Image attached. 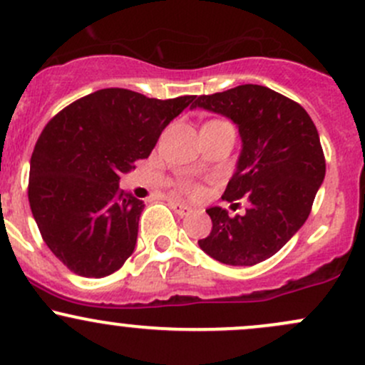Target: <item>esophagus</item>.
<instances>
[{"label": "esophagus", "instance_id": "esophagus-1", "mask_svg": "<svg viewBox=\"0 0 365 365\" xmlns=\"http://www.w3.org/2000/svg\"><path fill=\"white\" fill-rule=\"evenodd\" d=\"M170 207H172V210H174L178 215H181V217L191 214V207L184 205V203H181V202H170Z\"/></svg>", "mask_w": 365, "mask_h": 365}]
</instances>
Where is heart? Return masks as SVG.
Masks as SVG:
<instances>
[{"label": "heart", "instance_id": "b5f03b06", "mask_svg": "<svg viewBox=\"0 0 365 365\" xmlns=\"http://www.w3.org/2000/svg\"><path fill=\"white\" fill-rule=\"evenodd\" d=\"M184 190H186L187 193H193V195L198 193V187L195 186V184H186V186H184Z\"/></svg>", "mask_w": 365, "mask_h": 365}]
</instances>
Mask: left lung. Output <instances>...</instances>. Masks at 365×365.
Returning <instances> with one entry per match:
<instances>
[{"label":"left lung","mask_w":365,"mask_h":365,"mask_svg":"<svg viewBox=\"0 0 365 365\" xmlns=\"http://www.w3.org/2000/svg\"><path fill=\"white\" fill-rule=\"evenodd\" d=\"M191 108L238 127L242 153L222 200L245 198L244 215L210 207L212 231L200 249L231 266H254L277 254L304 225L325 178L320 137L303 106L261 85L200 96Z\"/></svg>","instance_id":"8db88e82"}]
</instances>
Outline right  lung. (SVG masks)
<instances>
[{
	"label": "right lung",
	"mask_w": 365,
	"mask_h": 365,
	"mask_svg": "<svg viewBox=\"0 0 365 365\" xmlns=\"http://www.w3.org/2000/svg\"><path fill=\"white\" fill-rule=\"evenodd\" d=\"M195 99L103 88L43 128L31 156V212L45 244L73 273L108 277L132 256L144 202L120 190V174L148 158L163 128Z\"/></svg>",
	"instance_id": "obj_1"
}]
</instances>
